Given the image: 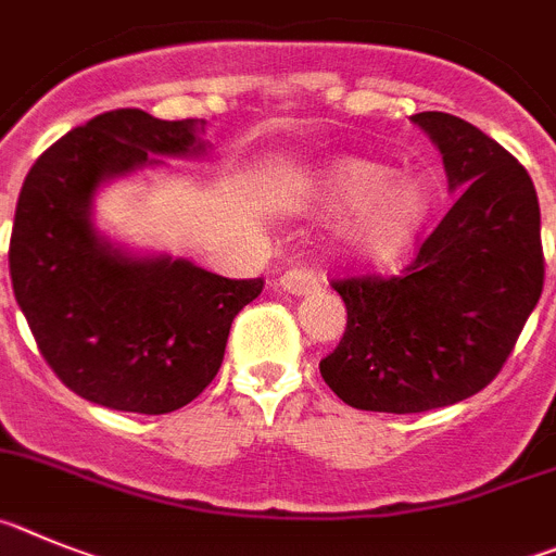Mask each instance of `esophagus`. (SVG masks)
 I'll use <instances>...</instances> for the list:
<instances>
[{
    "mask_svg": "<svg viewBox=\"0 0 556 556\" xmlns=\"http://www.w3.org/2000/svg\"><path fill=\"white\" fill-rule=\"evenodd\" d=\"M318 285H321V279H318V274H315L313 268H290V271H285L282 277H279V288L288 290V293H296V296L309 293V290H315Z\"/></svg>",
    "mask_w": 556,
    "mask_h": 556,
    "instance_id": "esophagus-1",
    "label": "esophagus"
}]
</instances>
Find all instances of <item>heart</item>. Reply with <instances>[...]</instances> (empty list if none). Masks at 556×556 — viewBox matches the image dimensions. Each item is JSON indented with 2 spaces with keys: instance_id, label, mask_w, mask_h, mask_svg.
Returning a JSON list of instances; mask_svg holds the SVG:
<instances>
[{
  "instance_id": "b5f03b06",
  "label": "heart",
  "mask_w": 556,
  "mask_h": 556,
  "mask_svg": "<svg viewBox=\"0 0 556 556\" xmlns=\"http://www.w3.org/2000/svg\"><path fill=\"white\" fill-rule=\"evenodd\" d=\"M329 207L352 213L349 247L368 260L396 257L421 232L429 216V193L415 179H396L393 168L371 160H338L315 179Z\"/></svg>"
}]
</instances>
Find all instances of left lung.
Masks as SVG:
<instances>
[{
  "mask_svg": "<svg viewBox=\"0 0 556 556\" xmlns=\"http://www.w3.org/2000/svg\"><path fill=\"white\" fill-rule=\"evenodd\" d=\"M413 122L463 191L402 271L332 279L346 332L318 365L338 399L371 413H427L488 388L546 277L527 168L463 118L429 110Z\"/></svg>",
  "mask_w": 556,
  "mask_h": 556,
  "instance_id": "8db88e82",
  "label": "left lung"
}]
</instances>
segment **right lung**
<instances>
[{"instance_id":"add662e5","label":"right lung","mask_w":556,"mask_h":556,"mask_svg":"<svg viewBox=\"0 0 556 556\" xmlns=\"http://www.w3.org/2000/svg\"><path fill=\"white\" fill-rule=\"evenodd\" d=\"M197 122L110 110L35 160L10 235V282L38 352L77 396L124 413L185 407L222 368L235 315L263 277L227 279L188 260L113 252L91 227L104 179L193 154Z\"/></svg>"}]
</instances>
